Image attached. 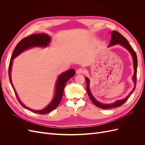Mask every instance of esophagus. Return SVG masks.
Listing matches in <instances>:
<instances>
[{
    "label": "esophagus",
    "instance_id": "1",
    "mask_svg": "<svg viewBox=\"0 0 145 145\" xmlns=\"http://www.w3.org/2000/svg\"><path fill=\"white\" fill-rule=\"evenodd\" d=\"M84 73V70L82 68H78V69L76 70V74H81Z\"/></svg>",
    "mask_w": 145,
    "mask_h": 145
}]
</instances>
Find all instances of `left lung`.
<instances>
[{
  "instance_id": "1",
  "label": "left lung",
  "mask_w": 145,
  "mask_h": 145,
  "mask_svg": "<svg viewBox=\"0 0 145 145\" xmlns=\"http://www.w3.org/2000/svg\"><path fill=\"white\" fill-rule=\"evenodd\" d=\"M110 33L111 34V41H110V43H109V45L108 47L115 45L119 44L120 45L126 48V49L130 52V54H131V56H132L133 60V65H134V71L132 79L134 82V88L133 89L132 91H131V93L128 95H127L125 99H121V100H118L116 101L115 102L112 103H108V104L107 103H102L96 100L94 97L93 94H91V90L89 88V82H90L89 79L88 77H85V80L86 82V91H87L88 94L91 100L92 101V102H93L95 105V106H97V107L102 108V109H110V108L120 106L121 105L123 104L126 102V101L129 99L131 94H132L133 92L134 91V89L135 88L136 82H137L136 81V78H137V55H136L135 52L134 51V50L133 49V48L131 47V46L129 45V43L128 41L127 40V39L125 37L123 36L121 34L116 31H113L111 32Z\"/></svg>"
}]
</instances>
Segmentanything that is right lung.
<instances>
[{"label": "right lung", "mask_w": 145, "mask_h": 145, "mask_svg": "<svg viewBox=\"0 0 145 145\" xmlns=\"http://www.w3.org/2000/svg\"><path fill=\"white\" fill-rule=\"evenodd\" d=\"M51 41V38L50 36H48L46 34H32L27 37H25L21 40L17 44L15 48V49L12 52V55L10 62L9 69H8V74H9L10 82L11 85L15 93L16 97L18 99L19 103L24 108L28 109V110L32 111L34 113L41 114H45L48 112L52 111L58 106L59 105L61 99L62 98L63 95V89L66 85V83L68 82L69 79L75 75V70L74 69H71L67 70L65 72L60 74L58 76L57 79L56 85H55V92L53 99H52L51 102L48 104L47 106L40 110H34V109H30L26 106L25 105L21 102L19 96L17 94V92L14 88V86L12 83L11 72L12 69V65L13 63V60H14L17 56L20 55L21 53L26 50H27L29 48L33 47H41L45 48L49 45Z\"/></svg>", "instance_id": "right-lung-1"}]
</instances>
